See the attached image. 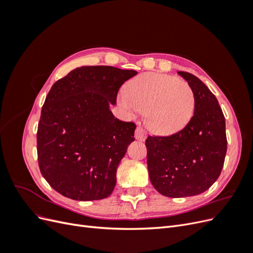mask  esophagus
I'll list each match as a JSON object with an SVG mask.
<instances>
[{"instance_id": "34e87169", "label": "esophagus", "mask_w": 253, "mask_h": 253, "mask_svg": "<svg viewBox=\"0 0 253 253\" xmlns=\"http://www.w3.org/2000/svg\"><path fill=\"white\" fill-rule=\"evenodd\" d=\"M135 138L137 140H140V141H143L145 138H147V133H145V131L141 126H138L136 128Z\"/></svg>"}]
</instances>
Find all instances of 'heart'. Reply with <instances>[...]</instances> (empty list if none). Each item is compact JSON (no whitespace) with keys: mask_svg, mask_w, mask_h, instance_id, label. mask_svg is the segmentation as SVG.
I'll list each match as a JSON object with an SVG mask.
<instances>
[{"mask_svg":"<svg viewBox=\"0 0 253 253\" xmlns=\"http://www.w3.org/2000/svg\"><path fill=\"white\" fill-rule=\"evenodd\" d=\"M118 99L129 116L144 113L145 125L159 135L181 131L195 110L194 91L187 81L157 73L143 74L129 81Z\"/></svg>","mask_w":253,"mask_h":253,"instance_id":"obj_1","label":"heart"}]
</instances>
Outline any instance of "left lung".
<instances>
[{
	"label": "left lung",
	"instance_id": "8db88e82",
	"mask_svg": "<svg viewBox=\"0 0 253 253\" xmlns=\"http://www.w3.org/2000/svg\"><path fill=\"white\" fill-rule=\"evenodd\" d=\"M195 96L193 117L171 136L145 140L150 180L168 197L198 195L216 181L227 152L226 121L216 97L206 84L186 72H177Z\"/></svg>",
	"mask_w": 253,
	"mask_h": 253
}]
</instances>
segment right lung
<instances>
[{"mask_svg":"<svg viewBox=\"0 0 253 253\" xmlns=\"http://www.w3.org/2000/svg\"><path fill=\"white\" fill-rule=\"evenodd\" d=\"M136 75L113 66H81L51 86L38 126V162L60 194L81 202L112 194L136 126L117 119L110 106Z\"/></svg>","mask_w":253,"mask_h":253,"instance_id":"1","label":"right lung"}]
</instances>
